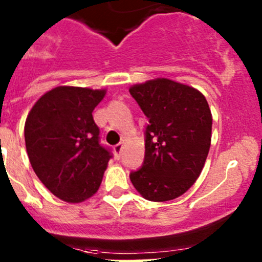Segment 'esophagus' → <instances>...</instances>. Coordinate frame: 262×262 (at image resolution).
Wrapping results in <instances>:
<instances>
[{"label": "esophagus", "mask_w": 262, "mask_h": 262, "mask_svg": "<svg viewBox=\"0 0 262 262\" xmlns=\"http://www.w3.org/2000/svg\"><path fill=\"white\" fill-rule=\"evenodd\" d=\"M121 150H123V144H121V143L115 144V146H114V152H115L116 157H120Z\"/></svg>", "instance_id": "1"}]
</instances>
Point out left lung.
<instances>
[{
    "mask_svg": "<svg viewBox=\"0 0 262 262\" xmlns=\"http://www.w3.org/2000/svg\"><path fill=\"white\" fill-rule=\"evenodd\" d=\"M148 118L144 160L129 178L150 202L180 196L199 178L212 139V113L204 95L179 82L157 78L129 90Z\"/></svg>",
    "mask_w": 262,
    "mask_h": 262,
    "instance_id": "left-lung-1",
    "label": "left lung"
}]
</instances>
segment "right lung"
Masks as SVG:
<instances>
[{
	"label": "right lung",
	"instance_id": "obj_1",
	"mask_svg": "<svg viewBox=\"0 0 262 262\" xmlns=\"http://www.w3.org/2000/svg\"><path fill=\"white\" fill-rule=\"evenodd\" d=\"M105 90L60 86L36 101L25 123V144L34 172L47 189L68 203L99 190L112 149L100 143L92 112Z\"/></svg>",
	"mask_w": 262,
	"mask_h": 262
}]
</instances>
